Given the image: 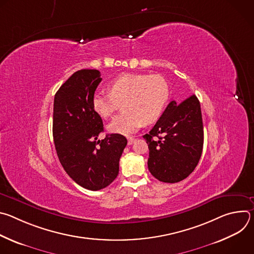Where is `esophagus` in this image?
<instances>
[{
    "label": "esophagus",
    "instance_id": "esophagus-1",
    "mask_svg": "<svg viewBox=\"0 0 254 254\" xmlns=\"http://www.w3.org/2000/svg\"><path fill=\"white\" fill-rule=\"evenodd\" d=\"M134 141H135V137H133V136H128L127 137V143L129 144V146H130V144H132Z\"/></svg>",
    "mask_w": 254,
    "mask_h": 254
}]
</instances>
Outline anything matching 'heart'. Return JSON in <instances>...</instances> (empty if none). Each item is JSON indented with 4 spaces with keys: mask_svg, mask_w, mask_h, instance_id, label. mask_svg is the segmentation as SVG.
Wrapping results in <instances>:
<instances>
[{
    "mask_svg": "<svg viewBox=\"0 0 254 254\" xmlns=\"http://www.w3.org/2000/svg\"><path fill=\"white\" fill-rule=\"evenodd\" d=\"M110 93L96 92L92 96L93 111L102 119L111 118L122 103L123 113L117 116L107 129L127 134L143 124L157 122L170 98V86L162 75L125 73L107 85Z\"/></svg>",
    "mask_w": 254,
    "mask_h": 254,
    "instance_id": "b5f03b06",
    "label": "heart"
}]
</instances>
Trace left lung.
Returning <instances> with one entry per match:
<instances>
[{
    "label": "left lung",
    "mask_w": 254,
    "mask_h": 254,
    "mask_svg": "<svg viewBox=\"0 0 254 254\" xmlns=\"http://www.w3.org/2000/svg\"><path fill=\"white\" fill-rule=\"evenodd\" d=\"M149 146L148 168L164 183L186 179L202 155L204 131L200 102L191 95L182 102L172 100L150 130L142 136Z\"/></svg>",
    "instance_id": "8db88e82"
}]
</instances>
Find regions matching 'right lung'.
<instances>
[{"instance_id":"add662e5","label":"right lung","mask_w":254,"mask_h":254,"mask_svg":"<svg viewBox=\"0 0 254 254\" xmlns=\"http://www.w3.org/2000/svg\"><path fill=\"white\" fill-rule=\"evenodd\" d=\"M101 80L96 69L76 71L56 92L53 107V138L59 161L75 183L91 191L114 182L127 143L120 133L97 139L103 124L93 111L92 96Z\"/></svg>"}]
</instances>
